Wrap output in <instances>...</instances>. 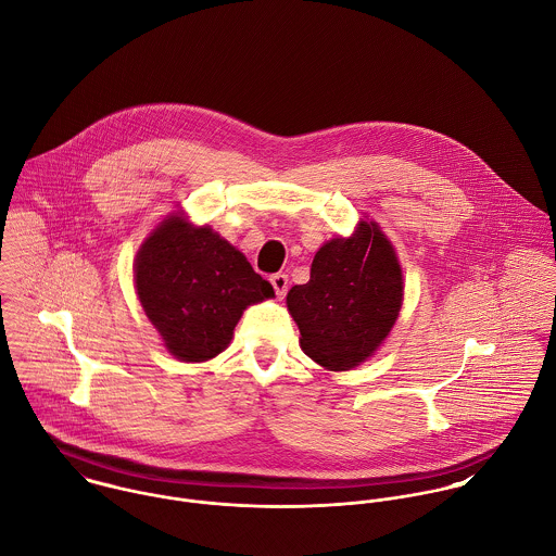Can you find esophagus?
Returning <instances> with one entry per match:
<instances>
[{"instance_id":"1","label":"esophagus","mask_w":556,"mask_h":556,"mask_svg":"<svg viewBox=\"0 0 556 556\" xmlns=\"http://www.w3.org/2000/svg\"><path fill=\"white\" fill-rule=\"evenodd\" d=\"M270 283H273V288H275V294H277L279 299H283L286 292H288V275L277 273V275L270 277Z\"/></svg>"}]
</instances>
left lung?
I'll list each match as a JSON object with an SVG mask.
<instances>
[{"instance_id":"8db88e82","label":"left lung","mask_w":556,"mask_h":556,"mask_svg":"<svg viewBox=\"0 0 556 556\" xmlns=\"http://www.w3.org/2000/svg\"><path fill=\"white\" fill-rule=\"evenodd\" d=\"M404 301V279L393 244L378 223L361 222L350 238L325 242L312 277L288 292V312L301 348L331 371L369 358L391 333Z\"/></svg>"}]
</instances>
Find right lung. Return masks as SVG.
Masks as SVG:
<instances>
[{
    "label": "right lung",
    "mask_w": 556,
    "mask_h": 556,
    "mask_svg": "<svg viewBox=\"0 0 556 556\" xmlns=\"http://www.w3.org/2000/svg\"><path fill=\"white\" fill-rule=\"evenodd\" d=\"M135 288L165 348L185 363L215 358L229 345L242 312L275 296L236 247L180 213L143 240Z\"/></svg>",
    "instance_id": "right-lung-1"
}]
</instances>
